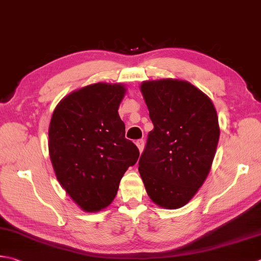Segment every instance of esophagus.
<instances>
[{"label": "esophagus", "instance_id": "34e87169", "mask_svg": "<svg viewBox=\"0 0 261 261\" xmlns=\"http://www.w3.org/2000/svg\"><path fill=\"white\" fill-rule=\"evenodd\" d=\"M136 145H137V147H138V149H139V151H140V154L142 151H144V147H145V141L142 140V139H140V140H138L137 142H136Z\"/></svg>", "mask_w": 261, "mask_h": 261}]
</instances>
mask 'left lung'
Instances as JSON below:
<instances>
[{"label": "left lung", "mask_w": 261, "mask_h": 261, "mask_svg": "<svg viewBox=\"0 0 261 261\" xmlns=\"http://www.w3.org/2000/svg\"><path fill=\"white\" fill-rule=\"evenodd\" d=\"M140 90L154 130L138 170L152 202L181 208L212 168L219 139L216 109L205 93L185 80H148Z\"/></svg>", "instance_id": "8db88e82"}]
</instances>
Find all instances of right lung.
Masks as SVG:
<instances>
[{"label": "right lung", "instance_id": "1", "mask_svg": "<svg viewBox=\"0 0 261 261\" xmlns=\"http://www.w3.org/2000/svg\"><path fill=\"white\" fill-rule=\"evenodd\" d=\"M125 93L122 84L86 86L65 96L52 114L50 162L60 185L84 212L111 205L122 176L139 158L117 112Z\"/></svg>", "mask_w": 261, "mask_h": 261}]
</instances>
